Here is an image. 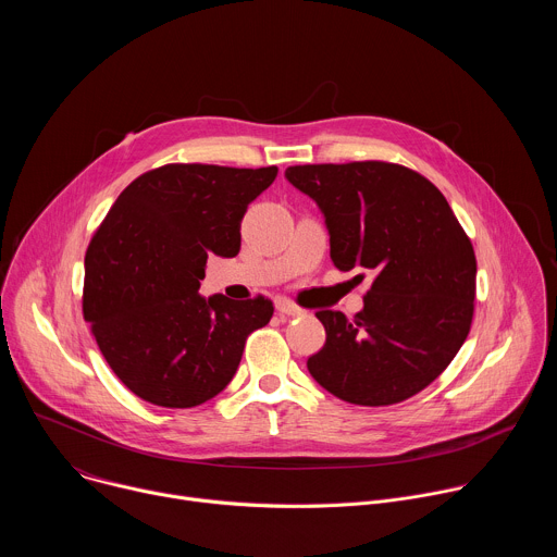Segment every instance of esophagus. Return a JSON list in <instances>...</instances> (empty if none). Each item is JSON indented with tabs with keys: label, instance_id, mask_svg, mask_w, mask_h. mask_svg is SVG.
I'll return each instance as SVG.
<instances>
[{
	"label": "esophagus",
	"instance_id": "1",
	"mask_svg": "<svg viewBox=\"0 0 557 557\" xmlns=\"http://www.w3.org/2000/svg\"><path fill=\"white\" fill-rule=\"evenodd\" d=\"M275 308H277V312H282V314H286V317H299V314H304V310L299 308V306H295L290 299H286V297H277L275 299Z\"/></svg>",
	"mask_w": 557,
	"mask_h": 557
}]
</instances>
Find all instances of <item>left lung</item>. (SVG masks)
<instances>
[{"instance_id": "8db88e82", "label": "left lung", "mask_w": 557, "mask_h": 557, "mask_svg": "<svg viewBox=\"0 0 557 557\" xmlns=\"http://www.w3.org/2000/svg\"><path fill=\"white\" fill-rule=\"evenodd\" d=\"M284 176L320 207L333 264L374 275L355 320L317 312L326 344L306 361L308 372L355 406L410 399L467 339L475 297L469 237L445 196L401 165H297Z\"/></svg>"}]
</instances>
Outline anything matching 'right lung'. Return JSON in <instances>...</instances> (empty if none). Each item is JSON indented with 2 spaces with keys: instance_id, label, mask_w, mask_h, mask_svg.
Returning <instances> with one entry per match:
<instances>
[{
  "instance_id": "obj_1",
  "label": "right lung",
  "mask_w": 557,
  "mask_h": 557,
  "mask_svg": "<svg viewBox=\"0 0 557 557\" xmlns=\"http://www.w3.org/2000/svg\"><path fill=\"white\" fill-rule=\"evenodd\" d=\"M277 168L165 165L112 205L86 253L84 317L114 374L143 401L194 408L220 394L247 337L271 322L264 297L198 293L207 258L240 253L247 207Z\"/></svg>"
}]
</instances>
